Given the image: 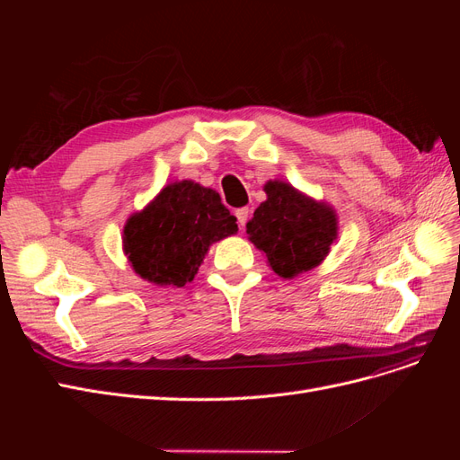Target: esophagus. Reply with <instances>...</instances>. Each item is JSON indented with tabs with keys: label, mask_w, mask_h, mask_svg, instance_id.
<instances>
[{
	"label": "esophagus",
	"mask_w": 460,
	"mask_h": 460,
	"mask_svg": "<svg viewBox=\"0 0 460 460\" xmlns=\"http://www.w3.org/2000/svg\"><path fill=\"white\" fill-rule=\"evenodd\" d=\"M235 218H238V225H240V228H243V226H245V222H247V218H249V208H247V207L238 208V211H235Z\"/></svg>",
	"instance_id": "1"
}]
</instances>
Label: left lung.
<instances>
[{
	"label": "left lung",
	"instance_id": "8db88e82",
	"mask_svg": "<svg viewBox=\"0 0 460 460\" xmlns=\"http://www.w3.org/2000/svg\"><path fill=\"white\" fill-rule=\"evenodd\" d=\"M262 201L247 222L249 242L267 255L270 269L282 278L307 272L330 253L338 238V217L333 208L316 201L282 180L264 184Z\"/></svg>",
	"mask_w": 460,
	"mask_h": 460
}]
</instances>
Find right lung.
I'll list each match as a JSON object with an SVG mask.
<instances>
[{
	"mask_svg": "<svg viewBox=\"0 0 460 460\" xmlns=\"http://www.w3.org/2000/svg\"><path fill=\"white\" fill-rule=\"evenodd\" d=\"M235 232V217L215 190L180 180L127 220L122 249L144 280L182 288L196 278L208 247Z\"/></svg>",
	"mask_w": 460,
	"mask_h": 460,
	"instance_id": "add662e5",
	"label": "right lung"
}]
</instances>
